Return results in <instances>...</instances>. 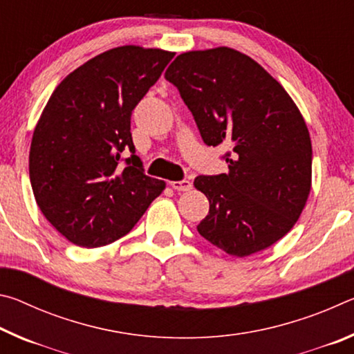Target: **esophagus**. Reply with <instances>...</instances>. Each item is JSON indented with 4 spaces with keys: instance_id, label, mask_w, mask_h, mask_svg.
<instances>
[{
    "instance_id": "esophagus-1",
    "label": "esophagus",
    "mask_w": 354,
    "mask_h": 354,
    "mask_svg": "<svg viewBox=\"0 0 354 354\" xmlns=\"http://www.w3.org/2000/svg\"><path fill=\"white\" fill-rule=\"evenodd\" d=\"M170 185L178 192H185L192 189V183L187 181V179H183V181H171Z\"/></svg>"
}]
</instances>
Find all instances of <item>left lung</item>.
<instances>
[{"instance_id": "1", "label": "left lung", "mask_w": 354, "mask_h": 354, "mask_svg": "<svg viewBox=\"0 0 354 354\" xmlns=\"http://www.w3.org/2000/svg\"><path fill=\"white\" fill-rule=\"evenodd\" d=\"M209 147L227 145V173L196 176L209 200L196 226L225 253L245 257L289 232L313 184V143L290 95L259 64L227 46L181 53L165 71Z\"/></svg>"}]
</instances>
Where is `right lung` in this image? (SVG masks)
<instances>
[{
    "label": "right lung",
    "mask_w": 354,
    "mask_h": 354,
    "mask_svg": "<svg viewBox=\"0 0 354 354\" xmlns=\"http://www.w3.org/2000/svg\"><path fill=\"white\" fill-rule=\"evenodd\" d=\"M175 53L123 45L71 71L34 128L29 178L45 218L77 247L117 241L162 194L134 154L131 113ZM124 149L133 153L119 164Z\"/></svg>",
    "instance_id": "obj_1"
}]
</instances>
